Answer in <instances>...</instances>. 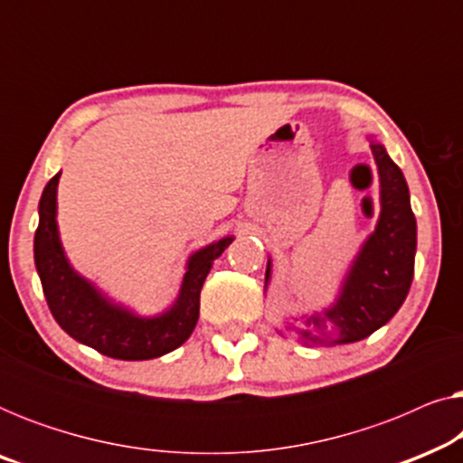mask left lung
<instances>
[{"instance_id": "8db88e82", "label": "left lung", "mask_w": 463, "mask_h": 463, "mask_svg": "<svg viewBox=\"0 0 463 463\" xmlns=\"http://www.w3.org/2000/svg\"><path fill=\"white\" fill-rule=\"evenodd\" d=\"M366 138L377 164L382 211L375 232L354 257L335 303L322 312L301 316L303 328L288 326L306 344H354L369 337L401 309L413 282L417 223L407 181L383 145L375 137ZM269 280L271 259L265 269V288Z\"/></svg>"}]
</instances>
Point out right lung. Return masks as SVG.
<instances>
[{
  "instance_id": "add662e5",
  "label": "right lung",
  "mask_w": 463,
  "mask_h": 463,
  "mask_svg": "<svg viewBox=\"0 0 463 463\" xmlns=\"http://www.w3.org/2000/svg\"><path fill=\"white\" fill-rule=\"evenodd\" d=\"M59 179L61 173H56L43 187L40 225L33 240L37 274L59 326L80 344L118 360L157 358L185 344L200 316L202 284L233 236L221 238L187 259L179 295L166 312L138 316L100 293L69 263L56 223Z\"/></svg>"
}]
</instances>
